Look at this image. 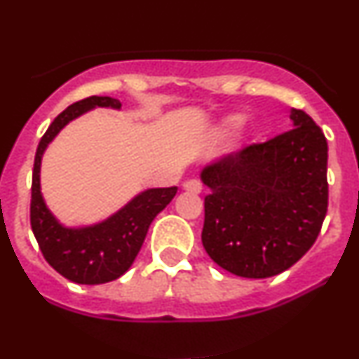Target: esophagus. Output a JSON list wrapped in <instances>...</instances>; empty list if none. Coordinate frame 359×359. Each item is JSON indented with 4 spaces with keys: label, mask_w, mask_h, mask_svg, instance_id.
<instances>
[{
    "label": "esophagus",
    "mask_w": 359,
    "mask_h": 359,
    "mask_svg": "<svg viewBox=\"0 0 359 359\" xmlns=\"http://www.w3.org/2000/svg\"><path fill=\"white\" fill-rule=\"evenodd\" d=\"M184 189L187 192L199 194L201 191H203V184H201V180H197V179H189L184 182Z\"/></svg>",
    "instance_id": "1"
}]
</instances>
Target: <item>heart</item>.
<instances>
[{
    "mask_svg": "<svg viewBox=\"0 0 359 359\" xmlns=\"http://www.w3.org/2000/svg\"><path fill=\"white\" fill-rule=\"evenodd\" d=\"M233 121H236V119H233Z\"/></svg>",
    "mask_w": 359,
    "mask_h": 359,
    "instance_id": "obj_1",
    "label": "heart"
}]
</instances>
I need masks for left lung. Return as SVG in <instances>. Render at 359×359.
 <instances>
[{
	"mask_svg": "<svg viewBox=\"0 0 359 359\" xmlns=\"http://www.w3.org/2000/svg\"><path fill=\"white\" fill-rule=\"evenodd\" d=\"M294 128L222 156L201 174L204 250L221 269L269 278L311 250L327 212V140L292 109Z\"/></svg>",
	"mask_w": 359,
	"mask_h": 359,
	"instance_id": "1",
	"label": "left lung"
}]
</instances>
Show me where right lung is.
<instances>
[{
	"instance_id": "obj_1",
	"label": "right lung",
	"mask_w": 359,
	"mask_h": 359,
	"mask_svg": "<svg viewBox=\"0 0 359 359\" xmlns=\"http://www.w3.org/2000/svg\"><path fill=\"white\" fill-rule=\"evenodd\" d=\"M96 106L118 109L121 102L109 96H90L62 111L40 140L32 175L30 224L40 251L62 277L82 285H97L121 277L137 258L148 226L177 194V187L148 189L109 219L89 228H64L55 221L40 192L42 155L53 137L71 119Z\"/></svg>"
}]
</instances>
